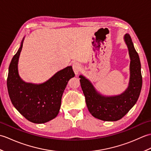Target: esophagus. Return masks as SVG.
<instances>
[{
    "mask_svg": "<svg viewBox=\"0 0 151 151\" xmlns=\"http://www.w3.org/2000/svg\"><path fill=\"white\" fill-rule=\"evenodd\" d=\"M73 69L74 72L75 73V75H77L78 73L81 71V70L82 69V66L79 63L75 62L73 64Z\"/></svg>",
    "mask_w": 151,
    "mask_h": 151,
    "instance_id": "esophagus-1",
    "label": "esophagus"
}]
</instances>
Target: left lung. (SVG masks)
Returning a JSON list of instances; mask_svg holds the SVG:
<instances>
[{
  "label": "left lung",
  "mask_w": 151,
  "mask_h": 151,
  "mask_svg": "<svg viewBox=\"0 0 151 151\" xmlns=\"http://www.w3.org/2000/svg\"><path fill=\"white\" fill-rule=\"evenodd\" d=\"M124 40L130 58V75L129 86L123 93L111 97L102 95L88 79L82 75L79 76L89 111L94 117L104 121H115L123 117L136 103L142 87L139 55L129 34L124 35Z\"/></svg>",
  "instance_id": "1"
}]
</instances>
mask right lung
Instances as JSON below:
<instances>
[{
	"label": "right lung",
	"instance_id": "1",
	"mask_svg": "<svg viewBox=\"0 0 151 151\" xmlns=\"http://www.w3.org/2000/svg\"><path fill=\"white\" fill-rule=\"evenodd\" d=\"M23 40L24 38L9 66L8 94L14 106L27 120L34 123H45L58 114L63 93L75 73L72 67L68 66L42 84L24 82L18 73V61Z\"/></svg>",
	"mask_w": 151,
	"mask_h": 151
}]
</instances>
